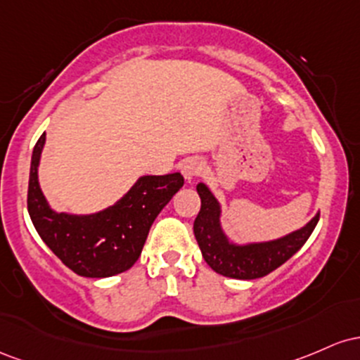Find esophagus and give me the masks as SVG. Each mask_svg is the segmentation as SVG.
Masks as SVG:
<instances>
[{
  "label": "esophagus",
  "instance_id": "esophagus-1",
  "mask_svg": "<svg viewBox=\"0 0 360 360\" xmlns=\"http://www.w3.org/2000/svg\"><path fill=\"white\" fill-rule=\"evenodd\" d=\"M202 169H204V163L199 158H187L181 161L180 165V172L181 175L185 176V180H193L195 176H199L202 173Z\"/></svg>",
  "mask_w": 360,
  "mask_h": 360
}]
</instances>
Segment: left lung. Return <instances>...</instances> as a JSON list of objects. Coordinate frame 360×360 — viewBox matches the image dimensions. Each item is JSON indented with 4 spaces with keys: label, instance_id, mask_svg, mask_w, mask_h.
<instances>
[{
    "label": "left lung",
    "instance_id": "1",
    "mask_svg": "<svg viewBox=\"0 0 360 360\" xmlns=\"http://www.w3.org/2000/svg\"><path fill=\"white\" fill-rule=\"evenodd\" d=\"M197 193L200 197V211L193 221V234L209 267L224 277L252 281L267 276L285 264L308 241L320 219V214H316L301 229L278 240L236 245L228 240L221 228V205L207 185H197Z\"/></svg>",
    "mask_w": 360,
    "mask_h": 360
}]
</instances>
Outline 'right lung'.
<instances>
[{
    "mask_svg": "<svg viewBox=\"0 0 360 360\" xmlns=\"http://www.w3.org/2000/svg\"><path fill=\"white\" fill-rule=\"evenodd\" d=\"M46 132L32 153L27 205L42 241L56 257L83 277H112L136 264L153 221L184 187L180 173L144 175L114 205L95 214L52 211L39 185V163Z\"/></svg>",
    "mask_w": 360,
    "mask_h": 360,
    "instance_id": "1",
    "label": "right lung"
}]
</instances>
